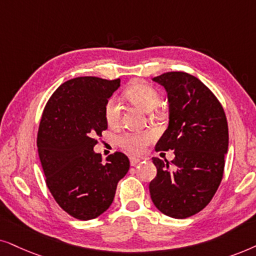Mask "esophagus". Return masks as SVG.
<instances>
[{"label": "esophagus", "mask_w": 256, "mask_h": 256, "mask_svg": "<svg viewBox=\"0 0 256 256\" xmlns=\"http://www.w3.org/2000/svg\"><path fill=\"white\" fill-rule=\"evenodd\" d=\"M142 162V159H139V158H134V156H132V158H130V164H131V166H136V165H138L139 162Z\"/></svg>", "instance_id": "esophagus-1"}]
</instances>
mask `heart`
I'll return each instance as SVG.
<instances>
[{"label":"heart","mask_w":256,"mask_h":256,"mask_svg":"<svg viewBox=\"0 0 256 256\" xmlns=\"http://www.w3.org/2000/svg\"><path fill=\"white\" fill-rule=\"evenodd\" d=\"M126 97L132 103L138 105L146 112H151L158 108L160 94L154 88L145 83H134L126 90ZM105 119L108 125H116L120 118V106L114 97L110 98L105 104ZM153 136L150 132H128L120 138V145L128 152L139 154L144 152L146 146L152 142Z\"/></svg>","instance_id":"b5f03b06"}]
</instances>
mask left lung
<instances>
[{
    "instance_id": "obj_1",
    "label": "left lung",
    "mask_w": 256,
    "mask_h": 256,
    "mask_svg": "<svg viewBox=\"0 0 256 256\" xmlns=\"http://www.w3.org/2000/svg\"><path fill=\"white\" fill-rule=\"evenodd\" d=\"M165 88L170 120L156 150L174 151L168 160L152 158L156 176L150 182L154 206L165 216L185 219L205 208L219 187L228 151V125L220 102L196 77L172 71L153 78Z\"/></svg>"
}]
</instances>
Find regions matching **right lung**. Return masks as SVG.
<instances>
[{
	"instance_id": "add662e5",
	"label": "right lung",
	"mask_w": 256,
	"mask_h": 256,
	"mask_svg": "<svg viewBox=\"0 0 256 256\" xmlns=\"http://www.w3.org/2000/svg\"><path fill=\"white\" fill-rule=\"evenodd\" d=\"M120 80L77 77L63 83L48 100L37 134L46 186L71 216L91 220L114 199L119 180L130 168L124 153L102 162L94 151L96 136L108 128L104 108Z\"/></svg>"
}]
</instances>
